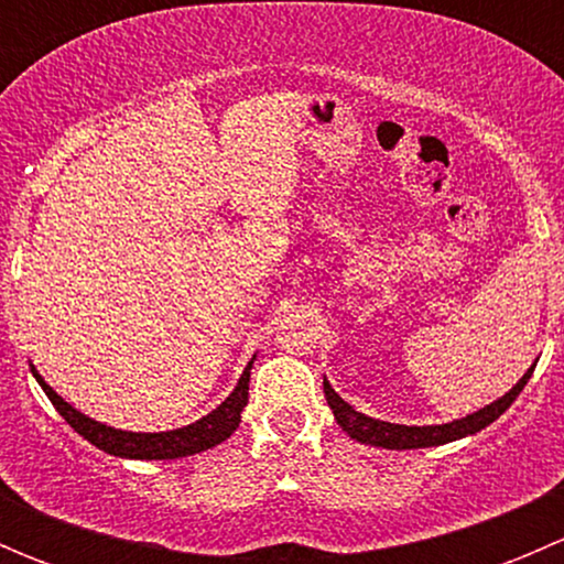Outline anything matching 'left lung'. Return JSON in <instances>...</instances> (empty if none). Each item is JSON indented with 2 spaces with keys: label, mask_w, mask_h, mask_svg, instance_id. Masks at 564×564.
I'll list each match as a JSON object with an SVG mask.
<instances>
[{
  "label": "left lung",
  "mask_w": 564,
  "mask_h": 564,
  "mask_svg": "<svg viewBox=\"0 0 564 564\" xmlns=\"http://www.w3.org/2000/svg\"><path fill=\"white\" fill-rule=\"evenodd\" d=\"M534 371L532 368L513 384L502 398H497L488 406L477 409V412L466 414V417L453 420V423H442V425H398V423H384V420L368 417V414L357 412L355 406L344 401L329 382L324 379V398H327L329 409H333L335 420H338L340 429L351 436L360 445H371V447H388V451H414V447H436V445H447V442L464 440V436L477 434L486 425H491L505 409H510V403L519 398V392L524 390V384L529 382Z\"/></svg>",
  "instance_id": "8db88e82"
}]
</instances>
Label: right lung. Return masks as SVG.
Returning a JSON list of instances; mask_svg holds the SVG:
<instances>
[{"mask_svg":"<svg viewBox=\"0 0 564 564\" xmlns=\"http://www.w3.org/2000/svg\"><path fill=\"white\" fill-rule=\"evenodd\" d=\"M256 355L250 357V362L242 371L237 388L226 395L224 403L213 409L209 414H204L202 420L191 425H182L174 431H158V434H141V431H122L111 429V425L98 423V420L87 417L84 412H78L76 406L65 401L43 377L37 373L35 366L32 368V377L37 379V384L43 388L48 401L54 403L56 412L67 420L73 431L84 436L87 442H93L98 451L111 453L119 458H135V460H166V458H185L196 456V453L209 451V447L220 445V442L229 440L237 429H240L242 409L248 406V382H250V368H253Z\"/></svg>","mask_w":564,"mask_h":564,"instance_id":"1","label":"right lung"}]
</instances>
